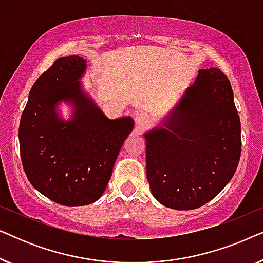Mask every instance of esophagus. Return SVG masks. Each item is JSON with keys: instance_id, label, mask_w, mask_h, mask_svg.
<instances>
[{"instance_id": "obj_1", "label": "esophagus", "mask_w": 263, "mask_h": 263, "mask_svg": "<svg viewBox=\"0 0 263 263\" xmlns=\"http://www.w3.org/2000/svg\"><path fill=\"white\" fill-rule=\"evenodd\" d=\"M149 121V117L147 114H143V112H139L135 115V125H136V129L138 130H141L147 125Z\"/></svg>"}]
</instances>
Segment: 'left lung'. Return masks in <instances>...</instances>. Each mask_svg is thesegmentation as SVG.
I'll list each match as a JSON object with an SVG mask.
<instances>
[{
  "label": "left lung",
  "instance_id": "8db88e82",
  "mask_svg": "<svg viewBox=\"0 0 263 263\" xmlns=\"http://www.w3.org/2000/svg\"><path fill=\"white\" fill-rule=\"evenodd\" d=\"M166 127L145 135L151 192L172 210H195L225 188L239 163L240 121L228 77L199 70Z\"/></svg>",
  "mask_w": 263,
  "mask_h": 263
}]
</instances>
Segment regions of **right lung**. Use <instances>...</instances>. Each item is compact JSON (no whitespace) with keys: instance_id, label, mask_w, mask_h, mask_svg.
I'll return each mask as SVG.
<instances>
[{"instance_id":"1","label":"right lung","mask_w":263,"mask_h":263,"mask_svg":"<svg viewBox=\"0 0 263 263\" xmlns=\"http://www.w3.org/2000/svg\"><path fill=\"white\" fill-rule=\"evenodd\" d=\"M86 69L80 56L56 60L32 86L19 127L20 157L39 193L67 207L86 206L103 195L120 149L133 130L130 117L109 120L80 89ZM60 100L76 105L73 118L60 120Z\"/></svg>"}]
</instances>
